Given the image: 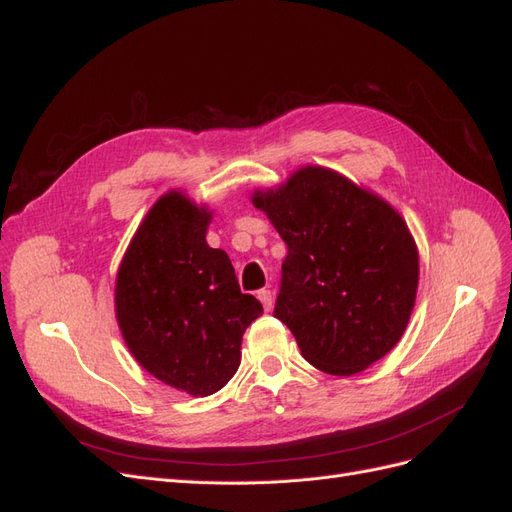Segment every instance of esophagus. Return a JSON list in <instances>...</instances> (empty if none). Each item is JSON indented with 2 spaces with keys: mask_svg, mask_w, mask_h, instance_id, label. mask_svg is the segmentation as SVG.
<instances>
[{
  "mask_svg": "<svg viewBox=\"0 0 512 512\" xmlns=\"http://www.w3.org/2000/svg\"><path fill=\"white\" fill-rule=\"evenodd\" d=\"M258 299H260L262 307H265V312H271V309H273V292L271 290H260Z\"/></svg>",
  "mask_w": 512,
  "mask_h": 512,
  "instance_id": "1",
  "label": "esophagus"
}]
</instances>
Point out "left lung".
<instances>
[{
	"mask_svg": "<svg viewBox=\"0 0 512 512\" xmlns=\"http://www.w3.org/2000/svg\"><path fill=\"white\" fill-rule=\"evenodd\" d=\"M288 245L275 318L303 359L324 374L354 376L404 335L418 288V250L406 220L337 170L301 166L254 190Z\"/></svg>",
	"mask_w": 512,
	"mask_h": 512,
	"instance_id": "8db88e82",
	"label": "left lung"
}]
</instances>
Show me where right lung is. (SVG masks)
Segmentation results:
<instances>
[{
    "label": "right lung",
    "mask_w": 512,
    "mask_h": 512,
    "mask_svg": "<svg viewBox=\"0 0 512 512\" xmlns=\"http://www.w3.org/2000/svg\"><path fill=\"white\" fill-rule=\"evenodd\" d=\"M213 218L181 192L160 196L136 228L115 280V316L128 350L153 378L207 397L235 376L245 329L262 314L224 250L207 243Z\"/></svg>",
    "instance_id": "1"
}]
</instances>
